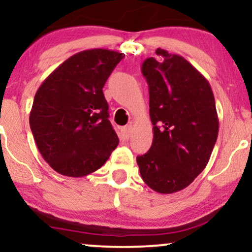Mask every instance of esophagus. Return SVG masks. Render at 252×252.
<instances>
[{"label":"esophagus","mask_w":252,"mask_h":252,"mask_svg":"<svg viewBox=\"0 0 252 252\" xmlns=\"http://www.w3.org/2000/svg\"><path fill=\"white\" fill-rule=\"evenodd\" d=\"M121 132H122V138L124 140H128L130 138V136H131V132H132V126H124V128L121 129Z\"/></svg>","instance_id":"esophagus-1"}]
</instances>
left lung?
<instances>
[{
    "mask_svg": "<svg viewBox=\"0 0 252 252\" xmlns=\"http://www.w3.org/2000/svg\"><path fill=\"white\" fill-rule=\"evenodd\" d=\"M144 61L153 143L137 157L140 176L159 193L183 190L203 172L219 132L216 100L205 77L182 56L158 48Z\"/></svg>",
    "mask_w": 252,
    "mask_h": 252,
    "instance_id": "obj_1",
    "label": "left lung"
}]
</instances>
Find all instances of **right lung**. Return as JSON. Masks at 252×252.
Here are the masks:
<instances>
[{
  "mask_svg": "<svg viewBox=\"0 0 252 252\" xmlns=\"http://www.w3.org/2000/svg\"><path fill=\"white\" fill-rule=\"evenodd\" d=\"M123 58L109 49L83 50L59 65L36 91L30 126L42 158L61 175L95 172L119 145L102 87Z\"/></svg>",
  "mask_w": 252,
  "mask_h": 252,
  "instance_id": "right-lung-1",
  "label": "right lung"
}]
</instances>
